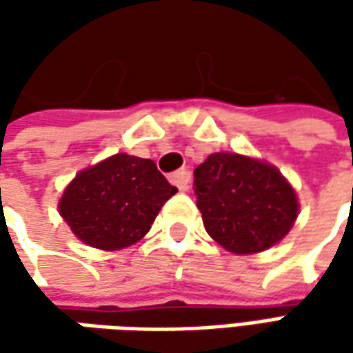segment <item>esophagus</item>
Segmentation results:
<instances>
[{
	"mask_svg": "<svg viewBox=\"0 0 353 353\" xmlns=\"http://www.w3.org/2000/svg\"><path fill=\"white\" fill-rule=\"evenodd\" d=\"M170 183L174 184L179 190L186 192V190L190 188V170L181 169L176 170V172H172V174H170Z\"/></svg>",
	"mask_w": 353,
	"mask_h": 353,
	"instance_id": "1",
	"label": "esophagus"
}]
</instances>
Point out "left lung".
<instances>
[{
  "mask_svg": "<svg viewBox=\"0 0 353 353\" xmlns=\"http://www.w3.org/2000/svg\"><path fill=\"white\" fill-rule=\"evenodd\" d=\"M194 192L206 232L237 255L273 248L299 216L296 192L277 167L237 153L198 165Z\"/></svg>",
  "mask_w": 353,
  "mask_h": 353,
  "instance_id": "left-lung-1",
  "label": "left lung"
}]
</instances>
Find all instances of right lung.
<instances>
[{"mask_svg":"<svg viewBox=\"0 0 353 353\" xmlns=\"http://www.w3.org/2000/svg\"><path fill=\"white\" fill-rule=\"evenodd\" d=\"M176 186L151 159L117 153L80 170L64 188L59 212L86 245L117 251L139 241Z\"/></svg>","mask_w":353,"mask_h":353,"instance_id":"right-lung-1","label":"right lung"}]
</instances>
